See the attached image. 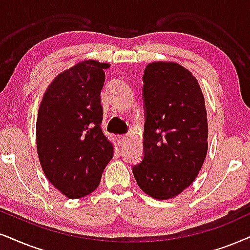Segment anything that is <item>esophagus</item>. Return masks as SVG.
Listing matches in <instances>:
<instances>
[{
  "instance_id": "obj_1",
  "label": "esophagus",
  "mask_w": 250,
  "mask_h": 250,
  "mask_svg": "<svg viewBox=\"0 0 250 250\" xmlns=\"http://www.w3.org/2000/svg\"><path fill=\"white\" fill-rule=\"evenodd\" d=\"M118 141H119V144H120V145H125V144H127L128 142H129V136H128V135L119 136Z\"/></svg>"
}]
</instances>
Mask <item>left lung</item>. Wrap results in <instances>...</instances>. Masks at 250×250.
<instances>
[{
    "label": "left lung",
    "instance_id": "8db88e82",
    "mask_svg": "<svg viewBox=\"0 0 250 250\" xmlns=\"http://www.w3.org/2000/svg\"><path fill=\"white\" fill-rule=\"evenodd\" d=\"M143 160L132 167L151 197L169 200L194 182L208 152V119L198 82L175 62L148 63L143 75Z\"/></svg>",
    "mask_w": 250,
    "mask_h": 250
}]
</instances>
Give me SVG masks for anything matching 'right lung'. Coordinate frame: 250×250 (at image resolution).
Listing matches in <instances>:
<instances>
[{"instance_id":"obj_1","label":"right lung","mask_w":250,"mask_h":250,"mask_svg":"<svg viewBox=\"0 0 250 250\" xmlns=\"http://www.w3.org/2000/svg\"><path fill=\"white\" fill-rule=\"evenodd\" d=\"M108 63L82 61L47 87L37 119V151L49 182L68 198H81L98 186L113 158L102 130L100 92Z\"/></svg>"}]
</instances>
